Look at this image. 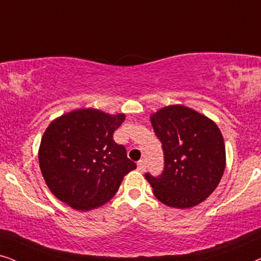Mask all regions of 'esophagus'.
Masks as SVG:
<instances>
[{
    "mask_svg": "<svg viewBox=\"0 0 261 261\" xmlns=\"http://www.w3.org/2000/svg\"><path fill=\"white\" fill-rule=\"evenodd\" d=\"M138 170L144 172L145 169H146V164H145V161H139L138 162Z\"/></svg>",
    "mask_w": 261,
    "mask_h": 261,
    "instance_id": "34e87169",
    "label": "esophagus"
}]
</instances>
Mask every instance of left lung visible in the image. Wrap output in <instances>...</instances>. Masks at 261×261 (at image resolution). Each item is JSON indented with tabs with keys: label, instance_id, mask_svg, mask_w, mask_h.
Here are the masks:
<instances>
[{
	"label": "left lung",
	"instance_id": "1",
	"mask_svg": "<svg viewBox=\"0 0 261 261\" xmlns=\"http://www.w3.org/2000/svg\"><path fill=\"white\" fill-rule=\"evenodd\" d=\"M162 143L164 170L145 178L164 205L188 208L200 204L217 188L225 169L224 139L208 117L184 106H169L151 115Z\"/></svg>",
	"mask_w": 261,
	"mask_h": 261
}]
</instances>
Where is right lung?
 <instances>
[{"label": "right lung", "mask_w": 261, "mask_h": 261, "mask_svg": "<svg viewBox=\"0 0 261 261\" xmlns=\"http://www.w3.org/2000/svg\"><path fill=\"white\" fill-rule=\"evenodd\" d=\"M123 114L77 109L54 120L40 141L39 167L59 200L79 211L99 207L116 194L137 164L114 141Z\"/></svg>", "instance_id": "1"}]
</instances>
